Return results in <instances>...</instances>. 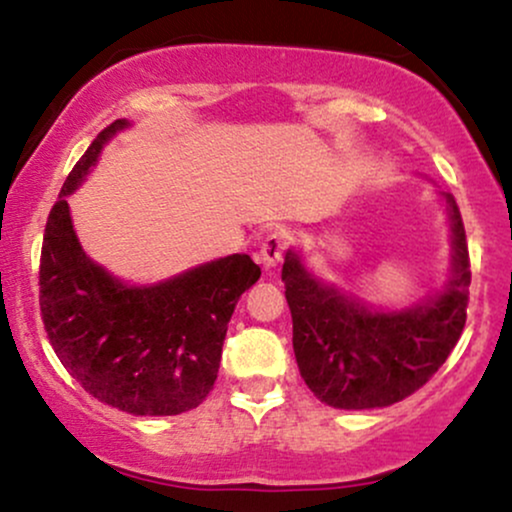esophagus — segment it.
<instances>
[{"label": "esophagus", "mask_w": 512, "mask_h": 512, "mask_svg": "<svg viewBox=\"0 0 512 512\" xmlns=\"http://www.w3.org/2000/svg\"><path fill=\"white\" fill-rule=\"evenodd\" d=\"M286 245H289V235H286L282 228L269 230V233L265 235V240H262V245H260V260H262V265H265V269L277 267L279 262H282Z\"/></svg>", "instance_id": "obj_1"}]
</instances>
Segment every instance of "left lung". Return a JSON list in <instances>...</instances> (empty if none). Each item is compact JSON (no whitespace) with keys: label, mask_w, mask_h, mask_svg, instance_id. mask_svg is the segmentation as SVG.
<instances>
[{"label":"left lung","mask_w":512,"mask_h":512,"mask_svg":"<svg viewBox=\"0 0 512 512\" xmlns=\"http://www.w3.org/2000/svg\"><path fill=\"white\" fill-rule=\"evenodd\" d=\"M452 218V279L432 303L401 313H372L333 286H323L289 252L282 282L294 320L299 372L323 403L345 411L381 408L425 386L462 338L471 265L462 213Z\"/></svg>","instance_id":"8db88e82"}]
</instances>
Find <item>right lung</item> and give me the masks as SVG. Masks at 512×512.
<instances>
[{"instance_id": "right-lung-1", "label": "right lung", "mask_w": 512, "mask_h": 512, "mask_svg": "<svg viewBox=\"0 0 512 512\" xmlns=\"http://www.w3.org/2000/svg\"><path fill=\"white\" fill-rule=\"evenodd\" d=\"M126 126L119 119L94 138L50 209L38 272L41 318L63 367L97 401L133 415H179L216 384L228 320L262 272L250 255H230L136 289L84 255L65 196Z\"/></svg>"}]
</instances>
